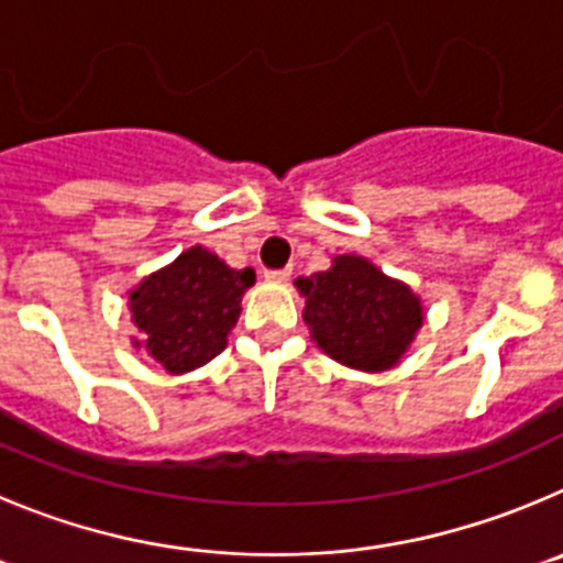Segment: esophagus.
<instances>
[{
	"instance_id": "esophagus-1",
	"label": "esophagus",
	"mask_w": 563,
	"mask_h": 563,
	"mask_svg": "<svg viewBox=\"0 0 563 563\" xmlns=\"http://www.w3.org/2000/svg\"><path fill=\"white\" fill-rule=\"evenodd\" d=\"M288 277H291V269H269L266 272V280H272V283H286Z\"/></svg>"
}]
</instances>
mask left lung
<instances>
[{
    "mask_svg": "<svg viewBox=\"0 0 563 563\" xmlns=\"http://www.w3.org/2000/svg\"><path fill=\"white\" fill-rule=\"evenodd\" d=\"M294 286L306 297L311 339L350 369L397 366L424 322L417 294L361 255L333 257L328 272L297 277Z\"/></svg>",
    "mask_w": 563,
    "mask_h": 563,
    "instance_id": "8db88e82",
    "label": "left lung"
}]
</instances>
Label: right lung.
<instances>
[{
  "instance_id": "right-lung-1",
  "label": "right lung",
  "mask_w": 563,
  "mask_h": 563,
  "mask_svg": "<svg viewBox=\"0 0 563 563\" xmlns=\"http://www.w3.org/2000/svg\"><path fill=\"white\" fill-rule=\"evenodd\" d=\"M252 283V269H230L205 246H191L130 291V313L144 335L133 344L169 375L205 366L228 346Z\"/></svg>"
}]
</instances>
